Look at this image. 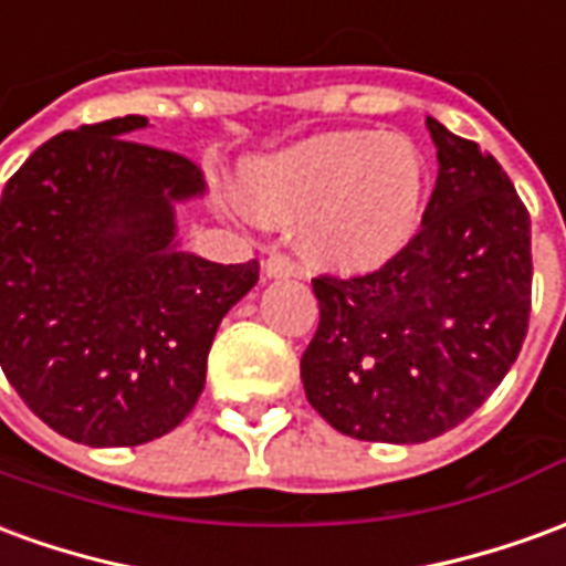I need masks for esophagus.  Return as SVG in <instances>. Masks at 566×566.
Instances as JSON below:
<instances>
[{"label": "esophagus", "mask_w": 566, "mask_h": 566, "mask_svg": "<svg viewBox=\"0 0 566 566\" xmlns=\"http://www.w3.org/2000/svg\"><path fill=\"white\" fill-rule=\"evenodd\" d=\"M264 274L271 276V280H280V276H292L295 274V264L286 259V255H268L264 259Z\"/></svg>", "instance_id": "obj_1"}]
</instances>
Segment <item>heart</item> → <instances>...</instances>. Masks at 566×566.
Instances as JSON below:
<instances>
[{
    "mask_svg": "<svg viewBox=\"0 0 566 566\" xmlns=\"http://www.w3.org/2000/svg\"><path fill=\"white\" fill-rule=\"evenodd\" d=\"M240 195L264 222L298 223L304 255L338 274H366L418 234L427 164L415 143L371 130L307 136L240 170Z\"/></svg>",
    "mask_w": 566,
    "mask_h": 566,
    "instance_id": "b5f03b06",
    "label": "heart"
}]
</instances>
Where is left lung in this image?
I'll list each match as a JSON object with an SVG mask.
<instances>
[{"instance_id": "left-lung-1", "label": "left lung", "mask_w": 566, "mask_h": 566, "mask_svg": "<svg viewBox=\"0 0 566 566\" xmlns=\"http://www.w3.org/2000/svg\"><path fill=\"white\" fill-rule=\"evenodd\" d=\"M439 179L396 259L316 276L302 356L307 402L363 442H430L479 408L518 359L531 316V216L494 155L427 118Z\"/></svg>"}]
</instances>
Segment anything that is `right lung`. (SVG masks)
Returning <instances> with one entry per match:
<instances>
[{"instance_id": "right-lung-1", "label": "right lung", "mask_w": 566, "mask_h": 566, "mask_svg": "<svg viewBox=\"0 0 566 566\" xmlns=\"http://www.w3.org/2000/svg\"><path fill=\"white\" fill-rule=\"evenodd\" d=\"M143 115L48 139L2 188V371L54 432L134 448L198 402L222 316L259 262L179 250L176 203L203 174L127 136Z\"/></svg>"}]
</instances>
